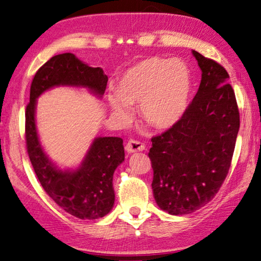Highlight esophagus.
Listing matches in <instances>:
<instances>
[{
  "label": "esophagus",
  "instance_id": "obj_1",
  "mask_svg": "<svg viewBox=\"0 0 261 261\" xmlns=\"http://www.w3.org/2000/svg\"><path fill=\"white\" fill-rule=\"evenodd\" d=\"M125 149L127 153H135V152H141L145 149V145L140 143L138 140H129L127 141Z\"/></svg>",
  "mask_w": 261,
  "mask_h": 261
}]
</instances>
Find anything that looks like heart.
I'll return each instance as SVG.
<instances>
[{"instance_id":"obj_1","label":"heart","mask_w":261,"mask_h":261,"mask_svg":"<svg viewBox=\"0 0 261 261\" xmlns=\"http://www.w3.org/2000/svg\"><path fill=\"white\" fill-rule=\"evenodd\" d=\"M193 78L189 65L178 59L153 56L138 62L122 74L108 102L115 117L129 122L130 106H140L144 121L159 130L170 129L189 107Z\"/></svg>"}]
</instances>
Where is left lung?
<instances>
[{"label":"left lung","mask_w":261,"mask_h":261,"mask_svg":"<svg viewBox=\"0 0 261 261\" xmlns=\"http://www.w3.org/2000/svg\"><path fill=\"white\" fill-rule=\"evenodd\" d=\"M192 54L201 70L199 90L177 124L153 137L148 153L154 199L171 215L193 213L213 199L227 177L240 130L226 69Z\"/></svg>","instance_id":"8db88e82"}]
</instances>
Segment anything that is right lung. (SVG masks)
I'll use <instances>...</instances> for the list:
<instances>
[{"mask_svg": "<svg viewBox=\"0 0 261 261\" xmlns=\"http://www.w3.org/2000/svg\"><path fill=\"white\" fill-rule=\"evenodd\" d=\"M107 82L102 69L90 67L71 53L55 55L35 73L25 112L26 148L39 182L57 205L82 220L102 218L112 211L114 171L124 161L123 139L98 137L77 169L62 170L46 155L39 140L35 106L43 92L56 86L85 87L101 98Z\"/></svg>", "mask_w": 261, "mask_h": 261, "instance_id": "obj_1", "label": "right lung"}]
</instances>
